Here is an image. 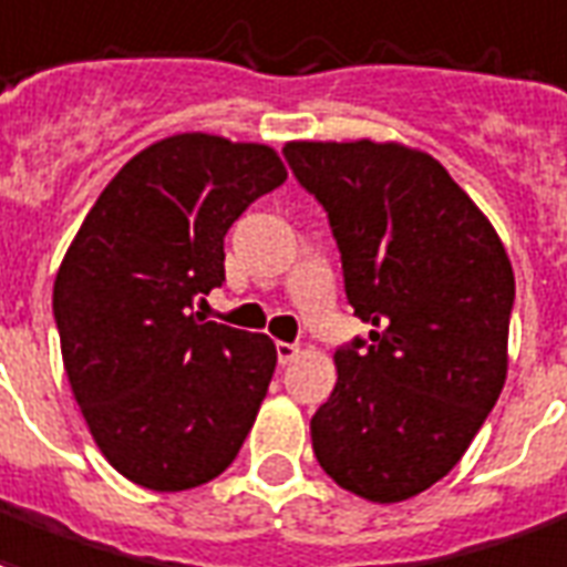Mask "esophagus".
Here are the masks:
<instances>
[{
	"label": "esophagus",
	"mask_w": 567,
	"mask_h": 567,
	"mask_svg": "<svg viewBox=\"0 0 567 567\" xmlns=\"http://www.w3.org/2000/svg\"><path fill=\"white\" fill-rule=\"evenodd\" d=\"M276 354H279V363L288 367V363H295V360L300 358V348L291 346V342H279V346H276Z\"/></svg>",
	"instance_id": "obj_1"
}]
</instances>
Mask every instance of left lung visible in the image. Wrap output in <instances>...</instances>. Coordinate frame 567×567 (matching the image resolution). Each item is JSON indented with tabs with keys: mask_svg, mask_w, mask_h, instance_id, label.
Returning <instances> with one entry per match:
<instances>
[{
	"mask_svg": "<svg viewBox=\"0 0 567 567\" xmlns=\"http://www.w3.org/2000/svg\"><path fill=\"white\" fill-rule=\"evenodd\" d=\"M330 216L348 303L369 342L333 354L309 423L327 475L393 505L454 468L507 379L514 267L484 209L433 155L400 141H288Z\"/></svg>",
	"mask_w": 567,
	"mask_h": 567,
	"instance_id": "8db88e82",
	"label": "left lung"
}]
</instances>
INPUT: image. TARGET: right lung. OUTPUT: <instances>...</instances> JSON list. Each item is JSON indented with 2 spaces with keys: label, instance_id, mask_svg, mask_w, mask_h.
Instances as JSON below:
<instances>
[{
  "label": "right lung",
  "instance_id": "add662e5",
  "mask_svg": "<svg viewBox=\"0 0 567 567\" xmlns=\"http://www.w3.org/2000/svg\"><path fill=\"white\" fill-rule=\"evenodd\" d=\"M288 179L267 144L183 132L107 183L53 282L62 367L92 442L132 484L179 493L219 477L258 417L276 346L204 321L225 234Z\"/></svg>",
  "mask_w": 567,
  "mask_h": 567
}]
</instances>
